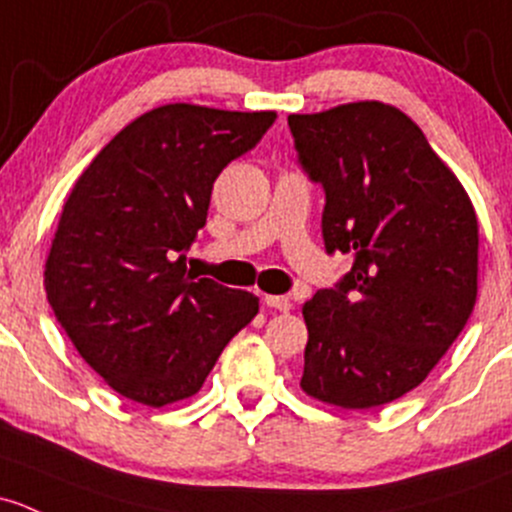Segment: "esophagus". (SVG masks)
Segmentation results:
<instances>
[{
	"mask_svg": "<svg viewBox=\"0 0 512 512\" xmlns=\"http://www.w3.org/2000/svg\"><path fill=\"white\" fill-rule=\"evenodd\" d=\"M265 304L270 306V309H277V311H289V309H292V301H289L287 297H277V294H267Z\"/></svg>",
	"mask_w": 512,
	"mask_h": 512,
	"instance_id": "obj_1",
	"label": "esophagus"
}]
</instances>
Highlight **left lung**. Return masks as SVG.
<instances>
[{"instance_id": "obj_1", "label": "left lung", "mask_w": 512, "mask_h": 512, "mask_svg": "<svg viewBox=\"0 0 512 512\" xmlns=\"http://www.w3.org/2000/svg\"><path fill=\"white\" fill-rule=\"evenodd\" d=\"M301 169L326 193L328 255L353 267L304 304L301 390L343 410L410 392L449 351L478 292V220L405 112L365 100L289 115Z\"/></svg>"}]
</instances>
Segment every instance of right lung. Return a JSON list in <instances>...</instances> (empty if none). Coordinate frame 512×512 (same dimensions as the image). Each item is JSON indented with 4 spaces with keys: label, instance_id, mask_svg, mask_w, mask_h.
Instances as JSON below:
<instances>
[{
    "label": "right lung",
    "instance_id": "obj_1",
    "mask_svg": "<svg viewBox=\"0 0 512 512\" xmlns=\"http://www.w3.org/2000/svg\"><path fill=\"white\" fill-rule=\"evenodd\" d=\"M274 112L176 105L144 112L75 181L46 260L58 324L112 390L149 407L196 395L255 294L186 272L220 171Z\"/></svg>",
    "mask_w": 512,
    "mask_h": 512
}]
</instances>
